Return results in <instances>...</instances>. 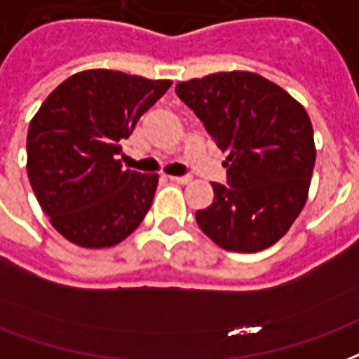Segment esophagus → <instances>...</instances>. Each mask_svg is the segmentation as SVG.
Returning a JSON list of instances; mask_svg holds the SVG:
<instances>
[{"mask_svg": "<svg viewBox=\"0 0 359 359\" xmlns=\"http://www.w3.org/2000/svg\"><path fill=\"white\" fill-rule=\"evenodd\" d=\"M169 179H171L172 182H177V184H188V182L192 180L188 175H182V177H169Z\"/></svg>", "mask_w": 359, "mask_h": 359, "instance_id": "1", "label": "esophagus"}]
</instances>
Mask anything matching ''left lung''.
I'll return each mask as SVG.
<instances>
[{"label":"left lung","mask_w":359,"mask_h":359,"mask_svg":"<svg viewBox=\"0 0 359 359\" xmlns=\"http://www.w3.org/2000/svg\"><path fill=\"white\" fill-rule=\"evenodd\" d=\"M175 91L226 154V184L213 182V203L196 211L203 233L238 253L274 245L306 203L314 171L306 110L251 72H219Z\"/></svg>","instance_id":"left-lung-1"}]
</instances>
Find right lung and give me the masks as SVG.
<instances>
[{"mask_svg": "<svg viewBox=\"0 0 359 359\" xmlns=\"http://www.w3.org/2000/svg\"><path fill=\"white\" fill-rule=\"evenodd\" d=\"M171 87L114 70L74 74L45 98L26 139L28 179L66 240L112 247L137 230L152 205L158 175L121 169V140Z\"/></svg>", "mask_w": 359, "mask_h": 359, "instance_id": "obj_1", "label": "right lung"}]
</instances>
